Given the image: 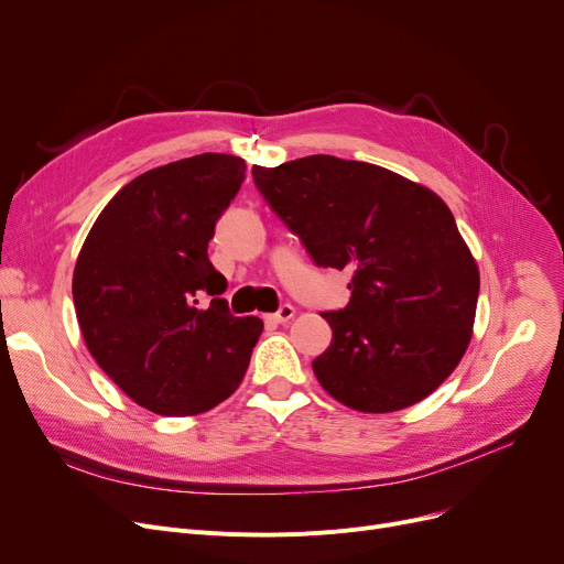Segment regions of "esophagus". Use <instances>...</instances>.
<instances>
[{"instance_id": "obj_1", "label": "esophagus", "mask_w": 564, "mask_h": 564, "mask_svg": "<svg viewBox=\"0 0 564 564\" xmlns=\"http://www.w3.org/2000/svg\"><path fill=\"white\" fill-rule=\"evenodd\" d=\"M292 317H294V308H292L290 304H283L276 313L267 315V319H272V322H276V324H285V322H290Z\"/></svg>"}]
</instances>
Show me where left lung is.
Returning a JSON list of instances; mask_svg holds the SVG:
<instances>
[{
    "mask_svg": "<svg viewBox=\"0 0 564 564\" xmlns=\"http://www.w3.org/2000/svg\"><path fill=\"white\" fill-rule=\"evenodd\" d=\"M251 173L319 267L351 272L349 304L322 313L334 332L313 361L322 389L364 413L434 393L470 343L480 292L451 207L400 173L334 155Z\"/></svg>",
    "mask_w": 564,
    "mask_h": 564,
    "instance_id": "left-lung-1",
    "label": "left lung"
}]
</instances>
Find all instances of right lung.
<instances>
[{"label": "right lung", "instance_id": "1", "mask_svg": "<svg viewBox=\"0 0 564 564\" xmlns=\"http://www.w3.org/2000/svg\"><path fill=\"white\" fill-rule=\"evenodd\" d=\"M242 158L203 153L145 171L105 205L73 272L84 343L107 377L160 416H196L240 387L260 317L228 313L207 258L245 183ZM207 293L210 305L197 302Z\"/></svg>", "mask_w": 564, "mask_h": 564}]
</instances>
